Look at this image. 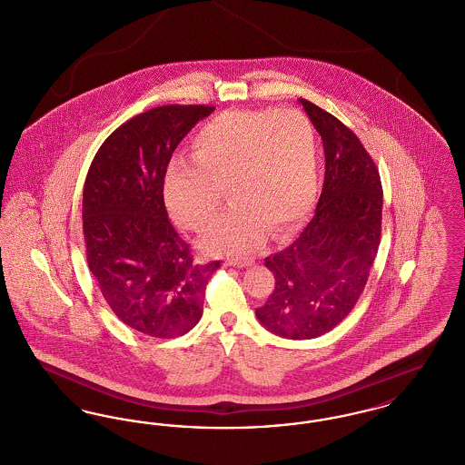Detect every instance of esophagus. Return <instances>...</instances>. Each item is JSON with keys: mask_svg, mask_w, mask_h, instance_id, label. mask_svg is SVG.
<instances>
[{"mask_svg": "<svg viewBox=\"0 0 465 465\" xmlns=\"http://www.w3.org/2000/svg\"><path fill=\"white\" fill-rule=\"evenodd\" d=\"M224 265L239 266V268H242V266L251 265V262H249V260H233V258H228V260H226V262H224Z\"/></svg>", "mask_w": 465, "mask_h": 465, "instance_id": "34e87169", "label": "esophagus"}]
</instances>
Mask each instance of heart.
Listing matches in <instances>:
<instances>
[{"instance_id":"1","label":"heart","mask_w":465,"mask_h":465,"mask_svg":"<svg viewBox=\"0 0 465 465\" xmlns=\"http://www.w3.org/2000/svg\"><path fill=\"white\" fill-rule=\"evenodd\" d=\"M192 155L195 163L169 165L163 193L181 228L203 232L220 214L228 190L232 209L203 237L213 252L256 251L268 230L284 235L315 199L319 141L300 111L220 113L195 134Z\"/></svg>"}]
</instances>
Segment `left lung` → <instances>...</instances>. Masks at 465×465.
I'll return each instance as SVG.
<instances>
[{"mask_svg":"<svg viewBox=\"0 0 465 465\" xmlns=\"http://www.w3.org/2000/svg\"><path fill=\"white\" fill-rule=\"evenodd\" d=\"M300 103L324 144V186L309 224L266 258L275 288L256 317L268 331L310 340L338 326L366 288L381 235L383 192L359 137L331 113Z\"/></svg>","mask_w":465,"mask_h":465,"instance_id":"left-lung-1","label":"left lung"}]
</instances>
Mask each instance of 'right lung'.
Here are the masks:
<instances>
[{"instance_id":"right-lung-1","label":"right lung","mask_w":465,"mask_h":465,"mask_svg":"<svg viewBox=\"0 0 465 465\" xmlns=\"http://www.w3.org/2000/svg\"><path fill=\"white\" fill-rule=\"evenodd\" d=\"M214 106L165 104L111 133L84 186L87 263L114 315L153 338L195 328L220 262L199 263L167 216L163 181L181 139Z\"/></svg>"}]
</instances>
